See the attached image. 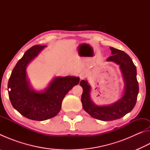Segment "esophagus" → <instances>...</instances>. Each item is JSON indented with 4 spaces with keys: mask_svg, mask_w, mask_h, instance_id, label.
<instances>
[{
    "mask_svg": "<svg viewBox=\"0 0 150 150\" xmlns=\"http://www.w3.org/2000/svg\"><path fill=\"white\" fill-rule=\"evenodd\" d=\"M85 77H86V73H84V72H82L80 74V78L81 79H84V78H85Z\"/></svg>",
    "mask_w": 150,
    "mask_h": 150,
    "instance_id": "esophagus-1",
    "label": "esophagus"
}]
</instances>
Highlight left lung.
I'll list each match as a JSON object with an SVG mask.
<instances>
[{"label":"left lung","mask_w":150,"mask_h":150,"mask_svg":"<svg viewBox=\"0 0 150 150\" xmlns=\"http://www.w3.org/2000/svg\"><path fill=\"white\" fill-rule=\"evenodd\" d=\"M112 54L108 57V62H114L120 65L125 81V93L123 97L118 102L109 106L95 105L90 98V86L87 81H81L83 87L81 103L83 108L94 118L103 121L117 120L125 116L134 108L139 92V85L136 77V67L129 55L123 51L110 47Z\"/></svg>","instance_id":"1"}]
</instances>
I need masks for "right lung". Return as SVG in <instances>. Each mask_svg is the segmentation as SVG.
<instances>
[{
	"mask_svg": "<svg viewBox=\"0 0 150 150\" xmlns=\"http://www.w3.org/2000/svg\"><path fill=\"white\" fill-rule=\"evenodd\" d=\"M44 47L35 45L28 50L15 65L8 83V96L13 107L24 117L38 121L56 116L66 94L79 82V77H55L44 92L32 91L26 80V68Z\"/></svg>",
	"mask_w": 150,
	"mask_h": 150,
	"instance_id": "1",
	"label": "right lung"
}]
</instances>
